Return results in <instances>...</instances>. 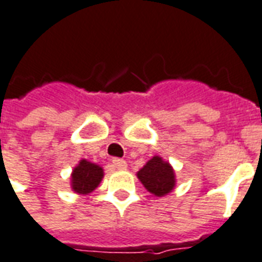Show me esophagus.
Listing matches in <instances>:
<instances>
[{
  "mask_svg": "<svg viewBox=\"0 0 262 262\" xmlns=\"http://www.w3.org/2000/svg\"><path fill=\"white\" fill-rule=\"evenodd\" d=\"M113 165L118 169V171H122V169H126L127 164L126 161L122 160V159H113Z\"/></svg>",
  "mask_w": 262,
  "mask_h": 262,
  "instance_id": "obj_1",
  "label": "esophagus"
}]
</instances>
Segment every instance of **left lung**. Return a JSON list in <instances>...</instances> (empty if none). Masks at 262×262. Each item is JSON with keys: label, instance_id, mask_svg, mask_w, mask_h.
<instances>
[{"label": "left lung", "instance_id": "1", "mask_svg": "<svg viewBox=\"0 0 262 262\" xmlns=\"http://www.w3.org/2000/svg\"><path fill=\"white\" fill-rule=\"evenodd\" d=\"M137 176L146 190L156 196H164L171 192L175 186L173 169L159 156L150 159L144 168L138 171Z\"/></svg>", "mask_w": 262, "mask_h": 262}]
</instances>
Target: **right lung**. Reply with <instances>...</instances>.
<instances>
[{
    "instance_id": "1",
    "label": "right lung",
    "mask_w": 262,
    "mask_h": 262,
    "mask_svg": "<svg viewBox=\"0 0 262 262\" xmlns=\"http://www.w3.org/2000/svg\"><path fill=\"white\" fill-rule=\"evenodd\" d=\"M103 169L90 161L82 160L72 172V190L78 193H89L94 191L101 183Z\"/></svg>"
}]
</instances>
